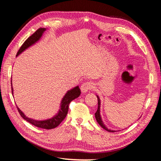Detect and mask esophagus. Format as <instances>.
<instances>
[{"label": "esophagus", "mask_w": 161, "mask_h": 161, "mask_svg": "<svg viewBox=\"0 0 161 161\" xmlns=\"http://www.w3.org/2000/svg\"><path fill=\"white\" fill-rule=\"evenodd\" d=\"M92 87L93 86H92V84L91 83V82H84V83L81 85L80 90H81L82 92L85 93V92H86L92 89Z\"/></svg>", "instance_id": "obj_1"}]
</instances>
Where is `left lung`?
<instances>
[{
	"label": "left lung",
	"mask_w": 161,
	"mask_h": 161,
	"mask_svg": "<svg viewBox=\"0 0 161 161\" xmlns=\"http://www.w3.org/2000/svg\"><path fill=\"white\" fill-rule=\"evenodd\" d=\"M97 99H98V109H97V111H96V113L95 114V119L97 121V123H98L100 125L101 127L103 128V129H105V130L109 131V132H115V131H116L115 130H111L109 129H108V128L106 127V126L105 125V124H103V121H102V119H101V114H100V107H101V101H100V99L99 96L97 95Z\"/></svg>",
	"instance_id": "obj_1"
}]
</instances>
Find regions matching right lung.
I'll return each instance as SVG.
<instances>
[{
  "label": "right lung",
  "instance_id": "1",
  "mask_svg": "<svg viewBox=\"0 0 161 161\" xmlns=\"http://www.w3.org/2000/svg\"><path fill=\"white\" fill-rule=\"evenodd\" d=\"M46 30V28H40L37 30L35 33H34L32 36H31L30 37L27 38L26 41L23 43V44L20 47V49L18 51L17 56H18L19 54L27 50V48L30 47V46L35 44L39 40H40L41 37L43 36V33ZM11 89H12V94H13V89L12 86V80H11ZM80 95V90L79 89V86H76L74 88H72L70 90H69L65 95L63 97V98L61 101L60 103V109L58 111V113L53 116L52 118L50 119H47L44 120H36L34 119H31L28 118L25 114H24L23 112L20 110L18 107L17 106V109L19 114L21 115L22 118L26 120L27 122L31 124L32 125H35L36 127H38L43 129H46V130H50L53 129L59 125L62 121L64 120V119L66 118V116L68 114V111H69V105L70 102L76 99L77 97H79Z\"/></svg>",
  "mask_w": 161,
  "mask_h": 161
}]
</instances>
